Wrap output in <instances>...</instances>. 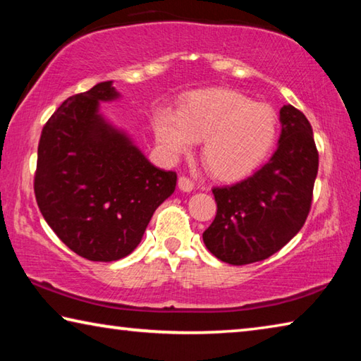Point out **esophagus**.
Returning <instances> with one entry per match:
<instances>
[{"label": "esophagus", "mask_w": 361, "mask_h": 361, "mask_svg": "<svg viewBox=\"0 0 361 361\" xmlns=\"http://www.w3.org/2000/svg\"><path fill=\"white\" fill-rule=\"evenodd\" d=\"M178 188L181 189V191H185V192H189V191H192L194 189V181L191 180V178H188V176H180L178 178Z\"/></svg>", "instance_id": "34e87169"}]
</instances>
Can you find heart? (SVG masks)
I'll return each instance as SVG.
<instances>
[{"instance_id": "obj_1", "label": "heart", "mask_w": 361, "mask_h": 361, "mask_svg": "<svg viewBox=\"0 0 361 361\" xmlns=\"http://www.w3.org/2000/svg\"><path fill=\"white\" fill-rule=\"evenodd\" d=\"M154 135L169 156L178 157L202 140L200 159L218 180L235 181L261 166L274 148L279 119L267 103L252 102L232 89L189 94L178 114L161 109Z\"/></svg>"}]
</instances>
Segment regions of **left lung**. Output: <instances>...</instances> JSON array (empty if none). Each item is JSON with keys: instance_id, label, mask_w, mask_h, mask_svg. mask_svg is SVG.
<instances>
[{"instance_id": "1", "label": "left lung", "mask_w": 361, "mask_h": 361, "mask_svg": "<svg viewBox=\"0 0 361 361\" xmlns=\"http://www.w3.org/2000/svg\"><path fill=\"white\" fill-rule=\"evenodd\" d=\"M282 133L271 161L235 185L213 188L216 216L204 232L212 255L228 264L262 261L285 247L307 219L319 151L307 118L280 109Z\"/></svg>"}]
</instances>
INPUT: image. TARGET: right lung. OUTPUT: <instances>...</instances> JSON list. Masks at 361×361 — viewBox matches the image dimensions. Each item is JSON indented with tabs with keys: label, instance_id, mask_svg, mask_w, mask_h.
Wrapping results in <instances>:
<instances>
[{
	"label": "right lung",
	"instance_id": "right-lung-1",
	"mask_svg": "<svg viewBox=\"0 0 361 361\" xmlns=\"http://www.w3.org/2000/svg\"><path fill=\"white\" fill-rule=\"evenodd\" d=\"M111 81L73 95L42 127L35 195L46 223L76 255L118 261L142 242L152 213L173 194L176 173L152 166L99 113Z\"/></svg>",
	"mask_w": 361,
	"mask_h": 361
}]
</instances>
